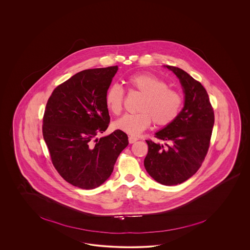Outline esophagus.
Segmentation results:
<instances>
[{
  "label": "esophagus",
  "instance_id": "obj_1",
  "mask_svg": "<svg viewBox=\"0 0 250 250\" xmlns=\"http://www.w3.org/2000/svg\"><path fill=\"white\" fill-rule=\"evenodd\" d=\"M128 140L130 144H133V143H135L136 141L138 140V138L135 137V136H129Z\"/></svg>",
  "mask_w": 250,
  "mask_h": 250
}]
</instances>
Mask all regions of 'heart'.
Returning a JSON list of instances; mask_svg holds the SVG:
<instances>
[{
    "instance_id": "obj_1",
    "label": "heart",
    "mask_w": 250,
    "mask_h": 250,
    "mask_svg": "<svg viewBox=\"0 0 250 250\" xmlns=\"http://www.w3.org/2000/svg\"><path fill=\"white\" fill-rule=\"evenodd\" d=\"M131 91L143 94L138 113L125 114L114 123V127L132 136H137L149 127L152 122L158 126H167L179 116L183 104L180 91L168 88L165 81L151 73H137L125 81ZM125 91L118 84H112L105 92L107 109L119 115L123 112Z\"/></svg>"
}]
</instances>
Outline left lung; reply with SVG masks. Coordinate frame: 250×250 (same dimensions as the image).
I'll list each match as a JSON object with an SVG mask.
<instances>
[{"instance_id": "8db88e82", "label": "left lung", "mask_w": 250, "mask_h": 250, "mask_svg": "<svg viewBox=\"0 0 250 250\" xmlns=\"http://www.w3.org/2000/svg\"><path fill=\"white\" fill-rule=\"evenodd\" d=\"M174 72L185 94L184 107L172 124L155 134L165 146L146 140L148 151L144 165L147 173L163 185L181 184L195 174L210 146L214 113L205 87L182 68Z\"/></svg>"}]
</instances>
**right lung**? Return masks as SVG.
Listing matches in <instances>:
<instances>
[{
  "label": "right lung",
  "instance_id": "add662e5",
  "mask_svg": "<svg viewBox=\"0 0 250 250\" xmlns=\"http://www.w3.org/2000/svg\"><path fill=\"white\" fill-rule=\"evenodd\" d=\"M117 66L85 69L60 84L48 99L43 136L51 161L61 177L78 188L95 189L111 176L127 135L105 131L110 115L104 96Z\"/></svg>",
  "mask_w": 250,
  "mask_h": 250
}]
</instances>
